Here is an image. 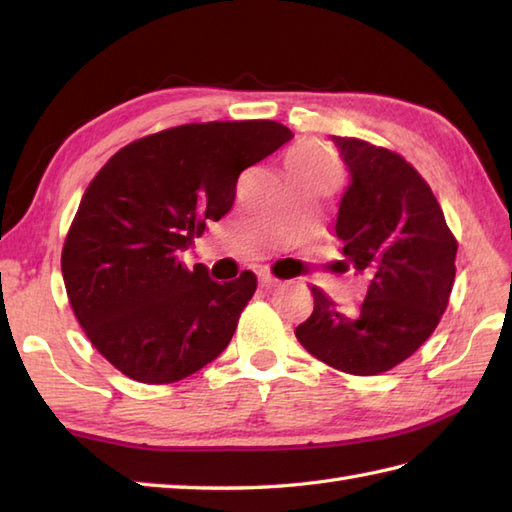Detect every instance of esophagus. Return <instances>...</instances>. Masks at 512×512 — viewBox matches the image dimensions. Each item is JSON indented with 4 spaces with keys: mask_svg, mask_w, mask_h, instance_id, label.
Masks as SVG:
<instances>
[{
    "mask_svg": "<svg viewBox=\"0 0 512 512\" xmlns=\"http://www.w3.org/2000/svg\"><path fill=\"white\" fill-rule=\"evenodd\" d=\"M277 284H279V279H275L273 275L266 273V270H264V273H259V286H262V288H273Z\"/></svg>",
    "mask_w": 512,
    "mask_h": 512,
    "instance_id": "1",
    "label": "esophagus"
}]
</instances>
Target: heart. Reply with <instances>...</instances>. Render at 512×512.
Instances as JSON below:
<instances>
[{"label": "heart", "mask_w": 512, "mask_h": 512, "mask_svg": "<svg viewBox=\"0 0 512 512\" xmlns=\"http://www.w3.org/2000/svg\"><path fill=\"white\" fill-rule=\"evenodd\" d=\"M288 173L303 180H336L339 178V160L328 147L319 143H308L295 149L288 158Z\"/></svg>", "instance_id": "heart-1"}]
</instances>
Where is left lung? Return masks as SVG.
I'll use <instances>...</instances> for the list:
<instances>
[{"label":"left lung","mask_w":512,"mask_h":512,"mask_svg":"<svg viewBox=\"0 0 512 512\" xmlns=\"http://www.w3.org/2000/svg\"><path fill=\"white\" fill-rule=\"evenodd\" d=\"M352 184L332 224L336 270L367 279L365 299L339 310L312 286L314 310L297 325L306 350L354 376H374L418 350L438 328L455 279L458 239L436 195L400 154L361 138L332 136Z\"/></svg>","instance_id":"left-lung-1"}]
</instances>
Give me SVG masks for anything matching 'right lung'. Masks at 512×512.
<instances>
[{
    "instance_id": "add662e5",
    "label": "right lung",
    "mask_w": 512,
    "mask_h": 512,
    "mask_svg": "<svg viewBox=\"0 0 512 512\" xmlns=\"http://www.w3.org/2000/svg\"><path fill=\"white\" fill-rule=\"evenodd\" d=\"M290 138L277 121L189 123L134 140L96 173L61 273L76 321L118 372L176 383L231 343L255 273L217 284L178 253L231 211L239 173Z\"/></svg>"
}]
</instances>
